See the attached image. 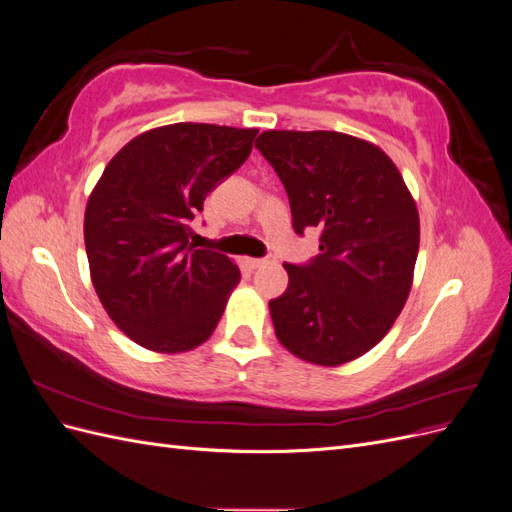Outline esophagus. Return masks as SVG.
Listing matches in <instances>:
<instances>
[{
	"label": "esophagus",
	"instance_id": "34e87169",
	"mask_svg": "<svg viewBox=\"0 0 512 512\" xmlns=\"http://www.w3.org/2000/svg\"><path fill=\"white\" fill-rule=\"evenodd\" d=\"M271 262H273L271 256H267V258H245V265L250 269H260L265 265H271Z\"/></svg>",
	"mask_w": 512,
	"mask_h": 512
}]
</instances>
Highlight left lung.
Masks as SVG:
<instances>
[{"mask_svg": "<svg viewBox=\"0 0 512 512\" xmlns=\"http://www.w3.org/2000/svg\"><path fill=\"white\" fill-rule=\"evenodd\" d=\"M256 149L284 183L292 228L318 226L320 254L284 265L269 301L275 335L303 361L335 367L389 333L412 288L418 211L386 153L342 132L269 130Z\"/></svg>", "mask_w": 512, "mask_h": 512, "instance_id": "obj_1", "label": "left lung"}]
</instances>
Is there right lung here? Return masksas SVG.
Listing matches in <instances>:
<instances>
[{
  "instance_id": "obj_1",
  "label": "right lung",
  "mask_w": 512,
  "mask_h": 512,
  "mask_svg": "<svg viewBox=\"0 0 512 512\" xmlns=\"http://www.w3.org/2000/svg\"><path fill=\"white\" fill-rule=\"evenodd\" d=\"M256 134L173 123L132 138L104 168L85 209L91 282L138 346L185 352L218 327L241 273L228 256L196 250L190 222L247 160Z\"/></svg>"
}]
</instances>
